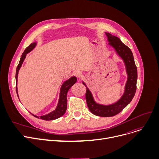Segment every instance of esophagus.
Returning <instances> with one entry per match:
<instances>
[{
	"mask_svg": "<svg viewBox=\"0 0 159 159\" xmlns=\"http://www.w3.org/2000/svg\"><path fill=\"white\" fill-rule=\"evenodd\" d=\"M75 76H76L77 78L80 79V78L82 77V72L80 71H76L75 72Z\"/></svg>",
	"mask_w": 159,
	"mask_h": 159,
	"instance_id": "34e87169",
	"label": "esophagus"
}]
</instances>
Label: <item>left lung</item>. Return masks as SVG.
<instances>
[{
	"mask_svg": "<svg viewBox=\"0 0 159 159\" xmlns=\"http://www.w3.org/2000/svg\"><path fill=\"white\" fill-rule=\"evenodd\" d=\"M106 35L109 41V45L115 49L116 53L123 60L126 66L128 79L125 85L124 94L118 101L112 104H100L95 101L92 93L85 83L83 81L82 83L86 87V100L89 111L95 115L108 117L119 113L132 101L137 89V69L131 49L122 43L119 38L111 35L109 33H106Z\"/></svg>",
	"mask_w": 159,
	"mask_h": 159,
	"instance_id": "1",
	"label": "left lung"
}]
</instances>
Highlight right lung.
I'll return each mask as SVG.
<instances>
[{"mask_svg": "<svg viewBox=\"0 0 159 159\" xmlns=\"http://www.w3.org/2000/svg\"><path fill=\"white\" fill-rule=\"evenodd\" d=\"M36 45H37V43L36 42H35V43H31L30 46H28L26 48V49L24 50V52H23V53L21 56L19 63L17 66V68H16V75H15L16 91V94H17L18 97H19V95H18V92H17V87H16V86H17V79H18L19 71L20 67L25 59V58H26V54H28L31 51H32V50L35 48ZM77 77L73 76V77H71L68 80H66L62 84L61 90H60L59 99H58V102L56 109L55 110H53L51 113H49L43 115V116H36L32 113L31 114L34 116H35V117L44 120H55V119H58L59 117H61V116H62L65 113L66 109H67V93H68V91L70 89V88L74 84H75V82H77Z\"/></svg>", "mask_w": 159, "mask_h": 159, "instance_id": "add662e5", "label": "right lung"}]
</instances>
